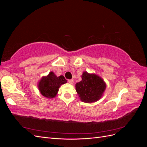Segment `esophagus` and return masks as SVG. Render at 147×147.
<instances>
[{
    "label": "esophagus",
    "mask_w": 147,
    "mask_h": 147,
    "mask_svg": "<svg viewBox=\"0 0 147 147\" xmlns=\"http://www.w3.org/2000/svg\"><path fill=\"white\" fill-rule=\"evenodd\" d=\"M68 82L70 84H72L74 83V80L73 79H69V80H68Z\"/></svg>",
    "instance_id": "esophagus-1"
}]
</instances>
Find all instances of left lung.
Wrapping results in <instances>:
<instances>
[{"label": "left lung", "mask_w": 147, "mask_h": 147, "mask_svg": "<svg viewBox=\"0 0 147 147\" xmlns=\"http://www.w3.org/2000/svg\"><path fill=\"white\" fill-rule=\"evenodd\" d=\"M82 80L76 84V91L82 101L91 103L98 100L104 92L106 85L100 77L84 72Z\"/></svg>", "instance_id": "obj_1"}]
</instances>
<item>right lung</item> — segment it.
Wrapping results in <instances>:
<instances>
[{"label": "right lung", "instance_id": "right-lung-1", "mask_svg": "<svg viewBox=\"0 0 147 147\" xmlns=\"http://www.w3.org/2000/svg\"><path fill=\"white\" fill-rule=\"evenodd\" d=\"M66 82L67 80L63 75L57 77L51 72L47 77H44L41 79L38 84V89L43 96L53 98L57 94L61 84Z\"/></svg>", "mask_w": 147, "mask_h": 147}]
</instances>
